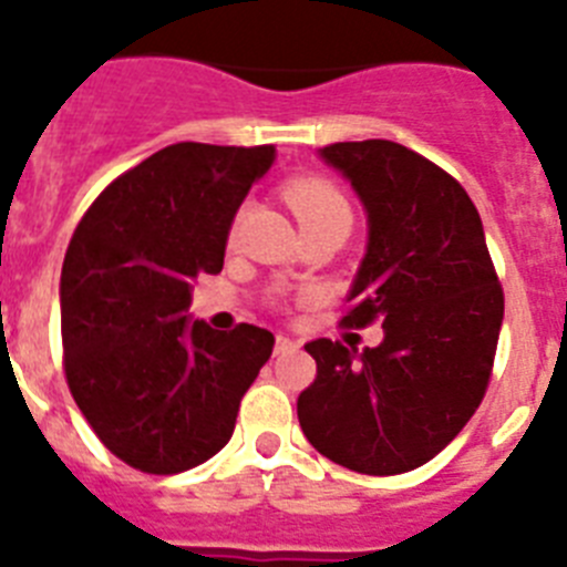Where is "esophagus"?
<instances>
[{
	"instance_id": "esophagus-1",
	"label": "esophagus",
	"mask_w": 567,
	"mask_h": 567,
	"mask_svg": "<svg viewBox=\"0 0 567 567\" xmlns=\"http://www.w3.org/2000/svg\"><path fill=\"white\" fill-rule=\"evenodd\" d=\"M292 349H298V343H295L292 338H287V334H278V338H275V354L292 352Z\"/></svg>"
}]
</instances>
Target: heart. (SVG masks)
<instances>
[{
	"mask_svg": "<svg viewBox=\"0 0 567 567\" xmlns=\"http://www.w3.org/2000/svg\"><path fill=\"white\" fill-rule=\"evenodd\" d=\"M287 204L292 207L300 227L323 221H349L352 224V207L346 202V195L323 178H295L284 187Z\"/></svg>",
	"mask_w": 567,
	"mask_h": 567,
	"instance_id": "heart-1",
	"label": "heart"
}]
</instances>
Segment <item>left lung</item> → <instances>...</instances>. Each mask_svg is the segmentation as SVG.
I'll return each mask as SVG.
<instances>
[{"label":"left lung","mask_w":567,"mask_h":567,"mask_svg":"<svg viewBox=\"0 0 567 567\" xmlns=\"http://www.w3.org/2000/svg\"><path fill=\"white\" fill-rule=\"evenodd\" d=\"M369 215V249L340 327L383 323V343L318 338V378L298 398L309 443L358 474L389 477L437 457L491 383L503 284L483 221L454 175L385 138L320 150Z\"/></svg>","instance_id":"left-lung-1"}]
</instances>
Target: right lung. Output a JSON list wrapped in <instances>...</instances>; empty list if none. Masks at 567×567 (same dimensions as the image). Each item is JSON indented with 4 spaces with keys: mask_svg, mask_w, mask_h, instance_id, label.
Masks as SVG:
<instances>
[{
    "mask_svg": "<svg viewBox=\"0 0 567 567\" xmlns=\"http://www.w3.org/2000/svg\"><path fill=\"white\" fill-rule=\"evenodd\" d=\"M272 158V144H169L110 182L70 238L64 378L130 468L178 474L221 452L272 354L267 329L187 320L193 280L221 272L235 213Z\"/></svg>",
    "mask_w": 567,
    "mask_h": 567,
    "instance_id": "obj_1",
    "label": "right lung"
}]
</instances>
